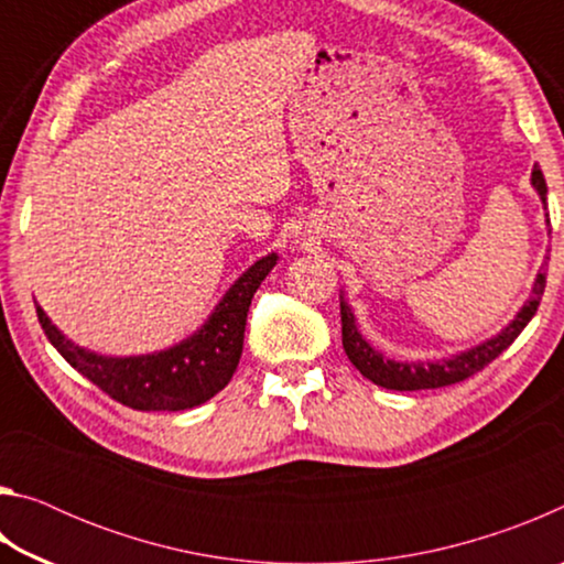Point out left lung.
Returning a JSON list of instances; mask_svg holds the SVG:
<instances>
[{"label": "left lung", "instance_id": "left-lung-1", "mask_svg": "<svg viewBox=\"0 0 564 564\" xmlns=\"http://www.w3.org/2000/svg\"><path fill=\"white\" fill-rule=\"evenodd\" d=\"M530 184L534 191H538L542 206L547 208V184L538 164L532 169ZM545 221L550 226V218H545ZM547 261L550 259L545 256V263H542L538 279L532 283L528 301L522 303L518 316H514L508 326H505L500 333H495L492 338L441 360H393L383 356V352L370 346L366 336L360 333L356 313H352L350 303L346 301V293L340 291V326H343V348H346V356L362 376L373 380L376 386L388 388V390H425V388H443V386L460 383V380L475 376L477 370H482L488 362H492L502 350H508L512 346V340L518 338L522 328L532 321L542 293H545Z\"/></svg>", "mask_w": 564, "mask_h": 564}]
</instances>
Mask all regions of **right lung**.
<instances>
[{"label":"right lung","instance_id":"1","mask_svg":"<svg viewBox=\"0 0 564 564\" xmlns=\"http://www.w3.org/2000/svg\"><path fill=\"white\" fill-rule=\"evenodd\" d=\"M275 263V251L261 256L251 269L238 275L202 328L176 346L144 356H101L66 338L42 305H36V316L62 358L121 405L186 410L212 400L234 378L243 350L248 305Z\"/></svg>","mask_w":564,"mask_h":564}]
</instances>
